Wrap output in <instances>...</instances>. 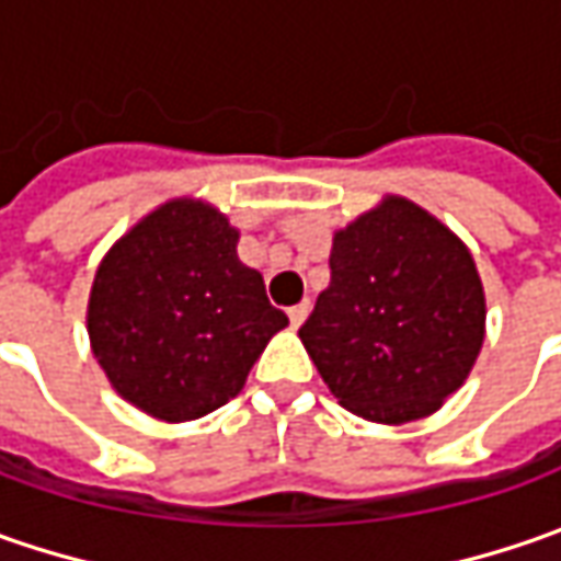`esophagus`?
I'll return each mask as SVG.
<instances>
[{
  "label": "esophagus",
  "mask_w": 561,
  "mask_h": 561,
  "mask_svg": "<svg viewBox=\"0 0 561 561\" xmlns=\"http://www.w3.org/2000/svg\"><path fill=\"white\" fill-rule=\"evenodd\" d=\"M309 309H312V302H309V299H306V302H299V306H293V309H287L293 328H299V324H302V321L309 318Z\"/></svg>",
  "instance_id": "esophagus-1"
}]
</instances>
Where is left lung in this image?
I'll return each instance as SVG.
<instances>
[{"label": "left lung", "mask_w": 561, "mask_h": 561, "mask_svg": "<svg viewBox=\"0 0 561 561\" xmlns=\"http://www.w3.org/2000/svg\"><path fill=\"white\" fill-rule=\"evenodd\" d=\"M484 318L468 249L419 205L390 196L334 237L331 287L299 336L343 409L402 424L462 387Z\"/></svg>", "instance_id": "obj_1"}]
</instances>
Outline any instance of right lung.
<instances>
[{"label": "right lung", "instance_id": "right-lung-1", "mask_svg": "<svg viewBox=\"0 0 561 561\" xmlns=\"http://www.w3.org/2000/svg\"><path fill=\"white\" fill-rule=\"evenodd\" d=\"M90 340L121 397L162 421L215 412L247 383L287 314L237 259V230L211 205H162L102 259Z\"/></svg>", "mask_w": 561, "mask_h": 561}]
</instances>
